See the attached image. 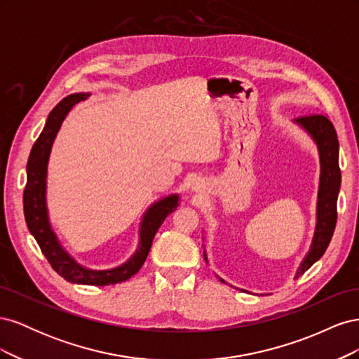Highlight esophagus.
<instances>
[{
    "label": "esophagus",
    "mask_w": 359,
    "mask_h": 359,
    "mask_svg": "<svg viewBox=\"0 0 359 359\" xmlns=\"http://www.w3.org/2000/svg\"><path fill=\"white\" fill-rule=\"evenodd\" d=\"M202 189H203V187L201 186V184H196V186L193 187V190H194V191H202Z\"/></svg>",
    "instance_id": "obj_1"
}]
</instances>
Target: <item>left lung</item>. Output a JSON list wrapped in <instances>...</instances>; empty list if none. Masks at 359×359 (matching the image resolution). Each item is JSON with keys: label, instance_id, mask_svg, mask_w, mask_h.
<instances>
[{"label": "left lung", "instance_id": "8db88e82", "mask_svg": "<svg viewBox=\"0 0 359 359\" xmlns=\"http://www.w3.org/2000/svg\"><path fill=\"white\" fill-rule=\"evenodd\" d=\"M293 123L310 135L318 145L320 160V178L316 205V229H314L313 241L309 253L302 259L297 269L295 278L302 276L306 271L316 264L327 250L337 223V198H339L341 172L339 166V139H337L332 123L325 115H310L293 119ZM203 257L208 262L206 252ZM220 281L226 283L223 278ZM245 292V290H243Z\"/></svg>", "mask_w": 359, "mask_h": 359}]
</instances>
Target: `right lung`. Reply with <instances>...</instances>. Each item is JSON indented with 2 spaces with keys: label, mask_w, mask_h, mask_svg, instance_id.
<instances>
[{
  "label": "right lung",
  "mask_w": 359,
  "mask_h": 359,
  "mask_svg": "<svg viewBox=\"0 0 359 359\" xmlns=\"http://www.w3.org/2000/svg\"><path fill=\"white\" fill-rule=\"evenodd\" d=\"M90 97V93L70 94L50 111L45 128L31 148L27 163V186L24 190V214L31 235L36 238L41 253L46 256L50 266L70 283L107 286L121 283L135 276L142 268L145 259L153 244L154 235L166 217L177 210L180 205V194H169L166 198L154 202L144 212L139 226V244L133 256H130L124 264L109 269H91L78 264L66 248L58 241L57 233L52 231L49 211L46 203V178L50 149L55 140L61 124L74 104H78Z\"/></svg>",
  "instance_id": "obj_1"
}]
</instances>
